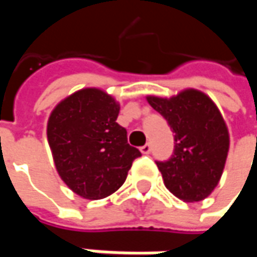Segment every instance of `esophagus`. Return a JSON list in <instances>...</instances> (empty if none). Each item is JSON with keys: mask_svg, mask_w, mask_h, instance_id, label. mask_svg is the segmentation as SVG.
Wrapping results in <instances>:
<instances>
[{"mask_svg": "<svg viewBox=\"0 0 257 257\" xmlns=\"http://www.w3.org/2000/svg\"><path fill=\"white\" fill-rule=\"evenodd\" d=\"M140 152L143 154H149L152 152V146H150V144H144V146L140 147Z\"/></svg>", "mask_w": 257, "mask_h": 257, "instance_id": "obj_1", "label": "esophagus"}]
</instances>
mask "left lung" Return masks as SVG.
Instances as JSON below:
<instances>
[{
    "label": "left lung",
    "mask_w": 257,
    "mask_h": 257,
    "mask_svg": "<svg viewBox=\"0 0 257 257\" xmlns=\"http://www.w3.org/2000/svg\"><path fill=\"white\" fill-rule=\"evenodd\" d=\"M174 133V152L167 162H156L164 184L183 202H200L222 177L229 152V132L212 98L187 88L170 98L147 97Z\"/></svg>",
    "instance_id": "8db88e82"
}]
</instances>
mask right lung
<instances>
[{
	"label": "right lung",
	"instance_id": "add662e5",
	"mask_svg": "<svg viewBox=\"0 0 257 257\" xmlns=\"http://www.w3.org/2000/svg\"><path fill=\"white\" fill-rule=\"evenodd\" d=\"M120 105L98 88H83L55 105L47 139L61 180L78 196L98 200L118 190L142 153L117 123Z\"/></svg>",
	"mask_w": 257,
	"mask_h": 257
}]
</instances>
